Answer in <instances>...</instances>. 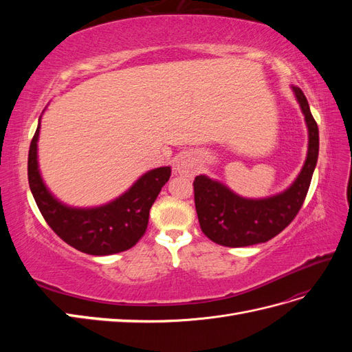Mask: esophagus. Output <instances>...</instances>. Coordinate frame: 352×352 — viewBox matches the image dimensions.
Listing matches in <instances>:
<instances>
[{
    "label": "esophagus",
    "mask_w": 352,
    "mask_h": 352,
    "mask_svg": "<svg viewBox=\"0 0 352 352\" xmlns=\"http://www.w3.org/2000/svg\"><path fill=\"white\" fill-rule=\"evenodd\" d=\"M175 172L185 176V177H190V176H192V173H194L192 162H190V160L186 155L179 157L176 160V163H175Z\"/></svg>",
    "instance_id": "34e87169"
}]
</instances>
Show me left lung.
<instances>
[{
  "label": "left lung",
  "instance_id": "8db88e82",
  "mask_svg": "<svg viewBox=\"0 0 352 352\" xmlns=\"http://www.w3.org/2000/svg\"><path fill=\"white\" fill-rule=\"evenodd\" d=\"M294 92L305 116L310 142L305 164L289 189L272 198L245 199L206 176L195 177L194 198L199 226L212 242L230 248L267 242L279 235L301 210L317 164L318 127L304 92L295 87Z\"/></svg>",
  "mask_w": 352,
  "mask_h": 352
}]
</instances>
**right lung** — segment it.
<instances>
[{
	"label": "right lung",
	"mask_w": 352,
	"mask_h": 352,
	"mask_svg": "<svg viewBox=\"0 0 352 352\" xmlns=\"http://www.w3.org/2000/svg\"><path fill=\"white\" fill-rule=\"evenodd\" d=\"M38 129L32 138L28 157V179L36 206L48 226L70 247L91 255H110L135 247L148 226L150 210L168 180L170 167L154 168L144 175L120 198L107 206L78 210L60 204L42 182L38 162Z\"/></svg>",
	"instance_id": "add662e5"
}]
</instances>
